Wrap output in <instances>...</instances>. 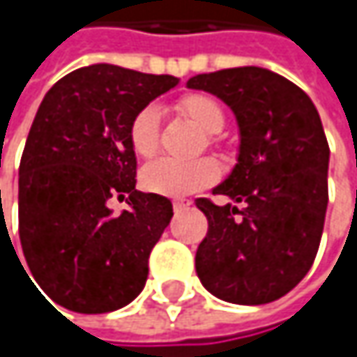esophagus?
<instances>
[{
  "instance_id": "esophagus-1",
  "label": "esophagus",
  "mask_w": 357,
  "mask_h": 357,
  "mask_svg": "<svg viewBox=\"0 0 357 357\" xmlns=\"http://www.w3.org/2000/svg\"><path fill=\"white\" fill-rule=\"evenodd\" d=\"M190 204H192L190 200H178V202H174V211H176V215H178V213H183L185 208H190Z\"/></svg>"
}]
</instances>
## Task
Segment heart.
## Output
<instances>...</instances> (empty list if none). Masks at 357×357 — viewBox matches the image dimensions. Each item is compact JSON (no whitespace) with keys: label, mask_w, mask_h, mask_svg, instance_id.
<instances>
[{"label":"heart","mask_w":357,"mask_h":357,"mask_svg":"<svg viewBox=\"0 0 357 357\" xmlns=\"http://www.w3.org/2000/svg\"><path fill=\"white\" fill-rule=\"evenodd\" d=\"M179 113L188 117L206 134H217L225 126V111L221 103L211 95H188L178 103ZM159 107L146 105L130 121L128 140L136 157L151 159L159 151ZM208 144H217L215 136H208ZM219 178V167L211 159H198L190 163H179L172 159H159L146 165L140 174L144 190L169 198H181L194 194Z\"/></svg>","instance_id":"b5f03b06"}]
</instances>
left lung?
<instances>
[{
	"label": "left lung",
	"instance_id": "left-lung-1",
	"mask_svg": "<svg viewBox=\"0 0 357 357\" xmlns=\"http://www.w3.org/2000/svg\"><path fill=\"white\" fill-rule=\"evenodd\" d=\"M188 89L227 103L240 126V157L213 194L198 198L208 219L196 273L219 300L258 306L291 291L310 271L328 202V142L310 97L256 66L198 74Z\"/></svg>",
	"mask_w": 357,
	"mask_h": 357
}]
</instances>
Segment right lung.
I'll list each match as a JSON object with an SVG mask.
<instances>
[{"label": "right lung", "mask_w": 357, "mask_h": 357, "mask_svg": "<svg viewBox=\"0 0 357 357\" xmlns=\"http://www.w3.org/2000/svg\"><path fill=\"white\" fill-rule=\"evenodd\" d=\"M178 84L174 76L95 63L63 76L36 111L20 161L18 229L29 268L55 304L103 314L144 287L172 200L136 185L132 117ZM128 196L113 215L107 200Z\"/></svg>", "instance_id": "add662e5"}]
</instances>
